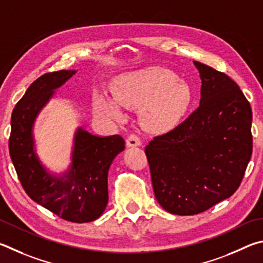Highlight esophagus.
Instances as JSON below:
<instances>
[{
    "instance_id": "obj_1",
    "label": "esophagus",
    "mask_w": 263,
    "mask_h": 263,
    "mask_svg": "<svg viewBox=\"0 0 263 263\" xmlns=\"http://www.w3.org/2000/svg\"><path fill=\"white\" fill-rule=\"evenodd\" d=\"M126 143H127L128 148H135V146L141 145V140H140L139 136L132 134V135L128 136Z\"/></svg>"
}]
</instances>
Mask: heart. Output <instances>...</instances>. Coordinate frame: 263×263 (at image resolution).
I'll return each instance as SVG.
<instances>
[{
  "instance_id": "b5f03b06",
  "label": "heart",
  "mask_w": 263,
  "mask_h": 263,
  "mask_svg": "<svg viewBox=\"0 0 263 263\" xmlns=\"http://www.w3.org/2000/svg\"><path fill=\"white\" fill-rule=\"evenodd\" d=\"M113 98L97 93L93 108L109 119L121 120L122 107L140 109V122L145 130L165 133L171 130L185 117L192 104L190 84L171 70L150 67L115 77Z\"/></svg>"
}]
</instances>
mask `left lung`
I'll use <instances>...</instances> for the list:
<instances>
[{"mask_svg": "<svg viewBox=\"0 0 263 263\" xmlns=\"http://www.w3.org/2000/svg\"><path fill=\"white\" fill-rule=\"evenodd\" d=\"M199 108L145 146L158 203L168 213L196 215L238 190L252 156V108L225 73L194 61Z\"/></svg>", "mask_w": 263, "mask_h": 263, "instance_id": "left-lung-1", "label": "left lung"}]
</instances>
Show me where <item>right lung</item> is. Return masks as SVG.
I'll use <instances>...</instances> for the list:
<instances>
[{
  "label": "right lung",
  "mask_w": 263,
  "mask_h": 263,
  "mask_svg": "<svg viewBox=\"0 0 263 263\" xmlns=\"http://www.w3.org/2000/svg\"><path fill=\"white\" fill-rule=\"evenodd\" d=\"M77 70L45 73L18 101L11 115L10 157L26 194L36 203L69 222L87 223L103 215L108 202L110 164L124 150L121 136H98L77 127L72 137L70 163L53 172L41 162L34 126L43 108Z\"/></svg>",
  "instance_id": "obj_1"
}]
</instances>
